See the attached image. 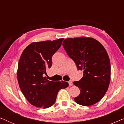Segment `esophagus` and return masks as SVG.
<instances>
[{"instance_id": "obj_1", "label": "esophagus", "mask_w": 124, "mask_h": 124, "mask_svg": "<svg viewBox=\"0 0 124 124\" xmlns=\"http://www.w3.org/2000/svg\"><path fill=\"white\" fill-rule=\"evenodd\" d=\"M69 85L70 86H72L73 85V82H72V81H69Z\"/></svg>"}]
</instances>
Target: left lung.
<instances>
[{"instance_id": "8db88e82", "label": "left lung", "mask_w": 124, "mask_h": 124, "mask_svg": "<svg viewBox=\"0 0 124 124\" xmlns=\"http://www.w3.org/2000/svg\"><path fill=\"white\" fill-rule=\"evenodd\" d=\"M62 46L78 70L84 71L82 79L73 82L80 90L74 101L84 106L95 104L104 96L111 79V64L106 49L95 39L86 37L66 38Z\"/></svg>"}]
</instances>
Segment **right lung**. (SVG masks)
Listing matches in <instances>:
<instances>
[{"label": "right lung", "instance_id": "obj_1", "mask_svg": "<svg viewBox=\"0 0 124 124\" xmlns=\"http://www.w3.org/2000/svg\"><path fill=\"white\" fill-rule=\"evenodd\" d=\"M64 38L34 42L23 51L17 76L20 88L30 104L47 108L55 103L59 91L69 86L65 81H50L46 69L52 65V56L62 46Z\"/></svg>", "mask_w": 124, "mask_h": 124}]
</instances>
